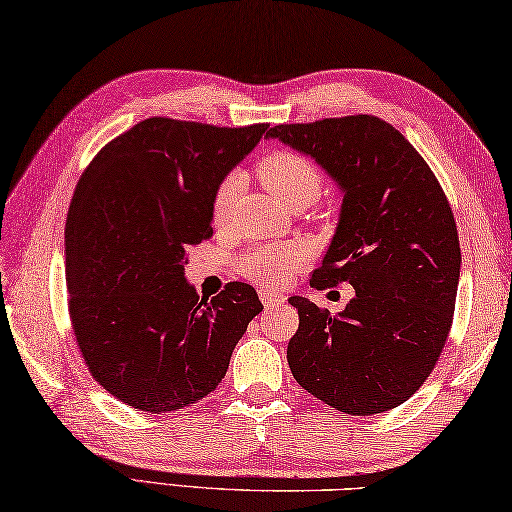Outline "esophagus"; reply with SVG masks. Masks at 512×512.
<instances>
[{"instance_id": "esophagus-1", "label": "esophagus", "mask_w": 512, "mask_h": 512, "mask_svg": "<svg viewBox=\"0 0 512 512\" xmlns=\"http://www.w3.org/2000/svg\"><path fill=\"white\" fill-rule=\"evenodd\" d=\"M258 297H261V301H263V306H265V308H276V306H281L283 301H286V297L279 295V292L267 290V288L258 290Z\"/></svg>"}]
</instances>
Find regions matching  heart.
I'll list each match as a JSON object with an SVG mask.
<instances>
[{
	"instance_id": "b5f03b06",
	"label": "heart",
	"mask_w": 512,
	"mask_h": 512,
	"mask_svg": "<svg viewBox=\"0 0 512 512\" xmlns=\"http://www.w3.org/2000/svg\"><path fill=\"white\" fill-rule=\"evenodd\" d=\"M258 179L286 208H306L320 197L322 172L311 158L281 149L267 154L256 165ZM238 181L229 177L215 190L213 222L222 226L236 199ZM304 263V249L297 245H258L238 258V272L258 283H286Z\"/></svg>"
}]
</instances>
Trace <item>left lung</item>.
<instances>
[{"mask_svg": "<svg viewBox=\"0 0 512 512\" xmlns=\"http://www.w3.org/2000/svg\"><path fill=\"white\" fill-rule=\"evenodd\" d=\"M267 138L338 183L340 220L311 286L349 281L356 292L338 315L288 299L299 313L290 372L342 413L397 408L433 372L454 320L460 245L445 192L417 149L374 115L279 124Z\"/></svg>", "mask_w": 512, "mask_h": 512, "instance_id": "left-lung-1", "label": "left lung"}]
</instances>
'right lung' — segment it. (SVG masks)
Masks as SVG:
<instances>
[{"instance_id":"right-lung-1","label":"right lung","mask_w":512,"mask_h":512,"mask_svg":"<svg viewBox=\"0 0 512 512\" xmlns=\"http://www.w3.org/2000/svg\"><path fill=\"white\" fill-rule=\"evenodd\" d=\"M267 124L229 129L149 117L92 158L65 222L72 329L104 390L170 413L217 388L247 324L249 283L199 299L188 249L213 236V197Z\"/></svg>"}]
</instances>
